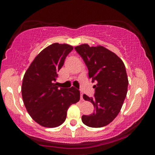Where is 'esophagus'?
<instances>
[{"label":"esophagus","instance_id":"obj_1","mask_svg":"<svg viewBox=\"0 0 155 155\" xmlns=\"http://www.w3.org/2000/svg\"><path fill=\"white\" fill-rule=\"evenodd\" d=\"M80 97H81V101H84V98H83V93H82V92H81V94H80Z\"/></svg>","mask_w":155,"mask_h":155}]
</instances>
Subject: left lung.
I'll list each match as a JSON object with an SVG mask.
<instances>
[{"mask_svg": "<svg viewBox=\"0 0 155 155\" xmlns=\"http://www.w3.org/2000/svg\"><path fill=\"white\" fill-rule=\"evenodd\" d=\"M89 71V78L95 81L93 97L83 95L95 108L94 113L83 115L81 120L88 127H102L116 118L127 92L128 79L122 60L102 46L84 44L75 47Z\"/></svg>", "mask_w": 155, "mask_h": 155, "instance_id": "8db88e82", "label": "left lung"}]
</instances>
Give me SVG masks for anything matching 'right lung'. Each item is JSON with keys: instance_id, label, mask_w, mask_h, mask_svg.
I'll return each mask as SVG.
<instances>
[{"instance_id": "1", "label": "right lung", "mask_w": 155, "mask_h": 155, "mask_svg": "<svg viewBox=\"0 0 155 155\" xmlns=\"http://www.w3.org/2000/svg\"><path fill=\"white\" fill-rule=\"evenodd\" d=\"M72 46L54 43L37 55L23 77L22 95L30 116L45 127H56L65 122L71 105L80 99L77 89H58L54 83Z\"/></svg>"}]
</instances>
